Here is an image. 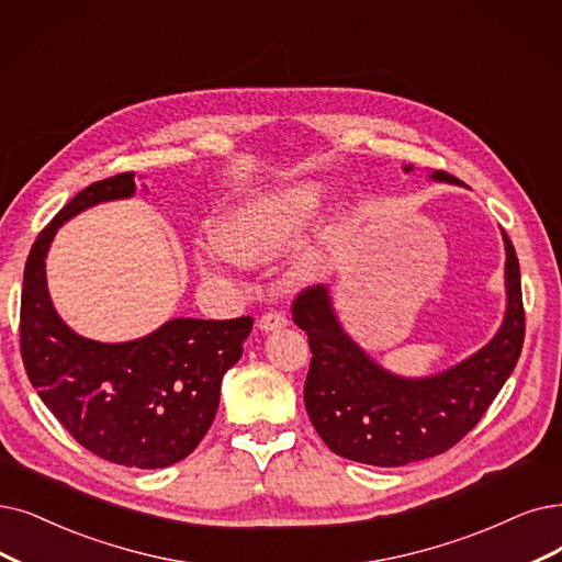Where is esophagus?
<instances>
[{"label":"esophagus","instance_id":"1","mask_svg":"<svg viewBox=\"0 0 562 562\" xmlns=\"http://www.w3.org/2000/svg\"><path fill=\"white\" fill-rule=\"evenodd\" d=\"M285 325H288V318L283 316L281 311H267V313H262V318L258 323V327L262 331H277V329H283Z\"/></svg>","mask_w":562,"mask_h":562}]
</instances>
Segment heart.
<instances>
[{
  "label": "heart",
  "mask_w": 562,
  "mask_h": 562,
  "mask_svg": "<svg viewBox=\"0 0 562 562\" xmlns=\"http://www.w3.org/2000/svg\"><path fill=\"white\" fill-rule=\"evenodd\" d=\"M323 189L316 182H295L283 189L258 193L241 203L218 228V244L200 258L207 272H221L223 267L241 262H262L288 249L306 221L321 205ZM344 239V216L334 214L318 228L297 256L295 274L311 279L329 267Z\"/></svg>",
  "instance_id": "1"
}]
</instances>
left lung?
<instances>
[{
  "instance_id": "8db88e82",
  "label": "left lung",
  "mask_w": 562,
  "mask_h": 562,
  "mask_svg": "<svg viewBox=\"0 0 562 562\" xmlns=\"http://www.w3.org/2000/svg\"><path fill=\"white\" fill-rule=\"evenodd\" d=\"M431 179L459 184L445 170ZM503 239L507 311L498 334L461 364L429 378H401L378 367L344 331L325 285H308L295 297L293 321L313 352L304 406L334 454L380 468L406 465L447 452L482 419L519 362L526 334L519 258L505 233Z\"/></svg>"
}]
</instances>
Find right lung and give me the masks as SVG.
<instances>
[{
    "label": "right lung",
    "mask_w": 562,
    "mask_h": 562,
    "mask_svg": "<svg viewBox=\"0 0 562 562\" xmlns=\"http://www.w3.org/2000/svg\"><path fill=\"white\" fill-rule=\"evenodd\" d=\"M136 193V172L89 184L32 244L20 300L22 364L41 401L85 450L128 468H166L205 438L221 380L241 357L254 318H175L126 344H99L66 327L48 295L46 256L64 221Z\"/></svg>",
    "instance_id": "add662e5"
}]
</instances>
